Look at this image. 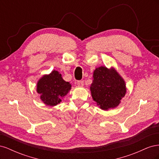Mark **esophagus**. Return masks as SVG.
<instances>
[{
	"label": "esophagus",
	"instance_id": "obj_1",
	"mask_svg": "<svg viewBox=\"0 0 159 159\" xmlns=\"http://www.w3.org/2000/svg\"><path fill=\"white\" fill-rule=\"evenodd\" d=\"M84 84V82L83 80H80V81H77V85H78V86H83Z\"/></svg>",
	"mask_w": 159,
	"mask_h": 159
}]
</instances>
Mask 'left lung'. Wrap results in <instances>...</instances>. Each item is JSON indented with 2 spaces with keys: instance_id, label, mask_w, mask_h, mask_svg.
<instances>
[{
  "instance_id": "obj_1",
  "label": "left lung",
  "mask_w": 159,
  "mask_h": 159,
  "mask_svg": "<svg viewBox=\"0 0 159 159\" xmlns=\"http://www.w3.org/2000/svg\"><path fill=\"white\" fill-rule=\"evenodd\" d=\"M93 77L90 90L97 105L103 110L118 106L126 93V85L117 71L101 66L94 70Z\"/></svg>"
}]
</instances>
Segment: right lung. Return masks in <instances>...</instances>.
Here are the masks:
<instances>
[{
	"instance_id": "add662e5",
	"label": "right lung",
	"mask_w": 159,
	"mask_h": 159,
	"mask_svg": "<svg viewBox=\"0 0 159 159\" xmlns=\"http://www.w3.org/2000/svg\"><path fill=\"white\" fill-rule=\"evenodd\" d=\"M71 84L61 78L57 71H52L49 75H44L37 84V92L46 105L55 106L60 103L71 89Z\"/></svg>"
}]
</instances>
